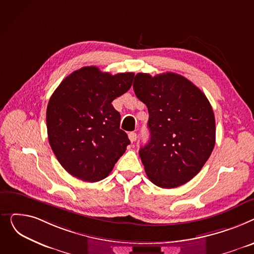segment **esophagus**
<instances>
[{
	"mask_svg": "<svg viewBox=\"0 0 254 254\" xmlns=\"http://www.w3.org/2000/svg\"><path fill=\"white\" fill-rule=\"evenodd\" d=\"M128 137H129V139H130L131 142H134V141L136 140L137 135H136L135 132H129V133H128Z\"/></svg>",
	"mask_w": 254,
	"mask_h": 254,
	"instance_id": "34e87169",
	"label": "esophagus"
}]
</instances>
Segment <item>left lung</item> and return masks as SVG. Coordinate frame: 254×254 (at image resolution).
<instances>
[{"label":"left lung","instance_id":"8db88e82","mask_svg":"<svg viewBox=\"0 0 254 254\" xmlns=\"http://www.w3.org/2000/svg\"><path fill=\"white\" fill-rule=\"evenodd\" d=\"M133 89L148 111L151 137L139 150L148 180L164 189L185 185L200 172L215 144L209 100L197 86L174 72L155 77L138 72Z\"/></svg>","mask_w":254,"mask_h":254}]
</instances>
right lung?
<instances>
[{
  "label": "right lung",
  "instance_id": "add662e5",
  "mask_svg": "<svg viewBox=\"0 0 254 254\" xmlns=\"http://www.w3.org/2000/svg\"><path fill=\"white\" fill-rule=\"evenodd\" d=\"M133 78V72L113 76L85 66L53 92L46 112L48 139L58 162L72 176L99 182L125 153L130 140L112 102L129 90Z\"/></svg>",
  "mask_w": 254,
  "mask_h": 254
}]
</instances>
